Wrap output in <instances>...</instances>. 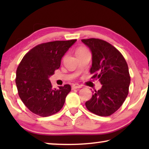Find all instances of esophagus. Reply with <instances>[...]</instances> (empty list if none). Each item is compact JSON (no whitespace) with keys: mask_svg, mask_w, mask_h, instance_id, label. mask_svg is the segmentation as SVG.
Returning a JSON list of instances; mask_svg holds the SVG:
<instances>
[{"mask_svg":"<svg viewBox=\"0 0 149 149\" xmlns=\"http://www.w3.org/2000/svg\"><path fill=\"white\" fill-rule=\"evenodd\" d=\"M82 86L80 85L78 83H74V84H72V89H79V88H81Z\"/></svg>","mask_w":149,"mask_h":149,"instance_id":"obj_1","label":"esophagus"}]
</instances>
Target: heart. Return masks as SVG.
I'll list each match as a JSON object with an SVG mask.
<instances>
[{
	"mask_svg": "<svg viewBox=\"0 0 149 149\" xmlns=\"http://www.w3.org/2000/svg\"><path fill=\"white\" fill-rule=\"evenodd\" d=\"M86 51H87V49H85L84 47H79L76 51V55L81 54V53H83L84 52H86Z\"/></svg>",
	"mask_w": 149,
	"mask_h": 149,
	"instance_id": "heart-1",
	"label": "heart"
}]
</instances>
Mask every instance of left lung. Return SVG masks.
<instances>
[{"label":"left lung","instance_id":"8db88e82","mask_svg":"<svg viewBox=\"0 0 149 149\" xmlns=\"http://www.w3.org/2000/svg\"><path fill=\"white\" fill-rule=\"evenodd\" d=\"M81 41L88 47L92 55L91 78L98 79L102 85L85 106L95 115L108 117L121 107L128 95L130 76L127 64L121 53L107 41L98 38Z\"/></svg>","mask_w":149,"mask_h":149}]
</instances>
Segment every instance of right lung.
Instances as JSON below:
<instances>
[{"label":"right lung","mask_w":149,"mask_h":149,"mask_svg":"<svg viewBox=\"0 0 149 149\" xmlns=\"http://www.w3.org/2000/svg\"><path fill=\"white\" fill-rule=\"evenodd\" d=\"M76 41L56 40L40 44L22 60L16 71V86L22 101L33 113L49 117L64 106L70 85L54 89L49 79L60 68L62 57Z\"/></svg>","instance_id":"add662e5"}]
</instances>
